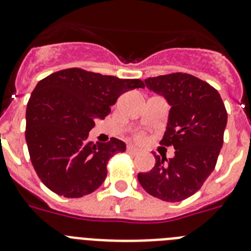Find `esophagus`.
Returning <instances> with one entry per match:
<instances>
[{"label": "esophagus", "mask_w": 251, "mask_h": 251, "mask_svg": "<svg viewBox=\"0 0 251 251\" xmlns=\"http://www.w3.org/2000/svg\"><path fill=\"white\" fill-rule=\"evenodd\" d=\"M127 150L128 152L132 153V154H137V153H139V150L137 147H134V146H128Z\"/></svg>", "instance_id": "esophagus-1"}]
</instances>
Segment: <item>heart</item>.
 Segmentation results:
<instances>
[{"instance_id": "b5f03b06", "label": "heart", "mask_w": 251, "mask_h": 251, "mask_svg": "<svg viewBox=\"0 0 251 251\" xmlns=\"http://www.w3.org/2000/svg\"><path fill=\"white\" fill-rule=\"evenodd\" d=\"M138 138H142V136H138Z\"/></svg>"}]
</instances>
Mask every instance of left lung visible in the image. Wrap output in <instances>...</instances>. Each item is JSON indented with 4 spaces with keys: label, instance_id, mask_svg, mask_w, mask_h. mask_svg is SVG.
I'll use <instances>...</instances> for the list:
<instances>
[{
    "label": "left lung",
    "instance_id": "obj_1",
    "mask_svg": "<svg viewBox=\"0 0 251 251\" xmlns=\"http://www.w3.org/2000/svg\"><path fill=\"white\" fill-rule=\"evenodd\" d=\"M145 85L163 95L171 105L162 146H174V158L154 154L156 165L138 174L141 186L152 196L178 202L192 196L216 166L224 143L227 113L214 86L185 73L145 79Z\"/></svg>",
    "mask_w": 251,
    "mask_h": 251
}]
</instances>
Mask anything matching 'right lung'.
<instances>
[{
  "mask_svg": "<svg viewBox=\"0 0 251 251\" xmlns=\"http://www.w3.org/2000/svg\"><path fill=\"white\" fill-rule=\"evenodd\" d=\"M139 79L70 68L37 83L26 109V143L31 163L41 182L68 199L94 192L106 177V165L126 143L88 139L94 121L110 113L119 95L143 88Z\"/></svg>",
  "mask_w": 251,
  "mask_h": 251,
  "instance_id": "obj_1",
  "label": "right lung"
}]
</instances>
